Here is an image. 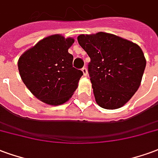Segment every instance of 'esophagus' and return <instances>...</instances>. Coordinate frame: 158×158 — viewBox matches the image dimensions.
<instances>
[{
    "label": "esophagus",
    "mask_w": 158,
    "mask_h": 158,
    "mask_svg": "<svg viewBox=\"0 0 158 158\" xmlns=\"http://www.w3.org/2000/svg\"><path fill=\"white\" fill-rule=\"evenodd\" d=\"M81 71H82V73H83L84 76H87V69L86 67H83L81 69Z\"/></svg>",
    "instance_id": "34e87169"
}]
</instances>
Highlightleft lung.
<instances>
[{"label":"left lung","instance_id":"left-lung-1","mask_svg":"<svg viewBox=\"0 0 158 158\" xmlns=\"http://www.w3.org/2000/svg\"><path fill=\"white\" fill-rule=\"evenodd\" d=\"M77 40L91 59L88 72L97 103L106 109L121 108L140 87L147 65L142 49L103 32L80 34Z\"/></svg>","mask_w":158,"mask_h":158}]
</instances>
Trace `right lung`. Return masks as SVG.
<instances>
[{"mask_svg":"<svg viewBox=\"0 0 158 158\" xmlns=\"http://www.w3.org/2000/svg\"><path fill=\"white\" fill-rule=\"evenodd\" d=\"M73 38L54 34L43 39L21 55L19 74L28 90L43 103L60 105L70 99L78 87L82 71L72 66L68 52Z\"/></svg>","mask_w":158,"mask_h":158,"instance_id":"obj_1","label":"right lung"}]
</instances>
